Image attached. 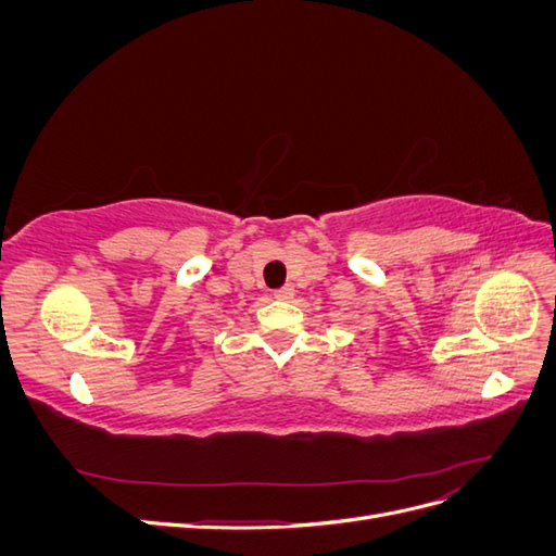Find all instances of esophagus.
Masks as SVG:
<instances>
[{
    "label": "esophagus",
    "mask_w": 556,
    "mask_h": 556,
    "mask_svg": "<svg viewBox=\"0 0 556 556\" xmlns=\"http://www.w3.org/2000/svg\"><path fill=\"white\" fill-rule=\"evenodd\" d=\"M274 296H276V299H280V301H290V299L294 296L292 285H285V288H278V290H274Z\"/></svg>",
    "instance_id": "obj_1"
}]
</instances>
